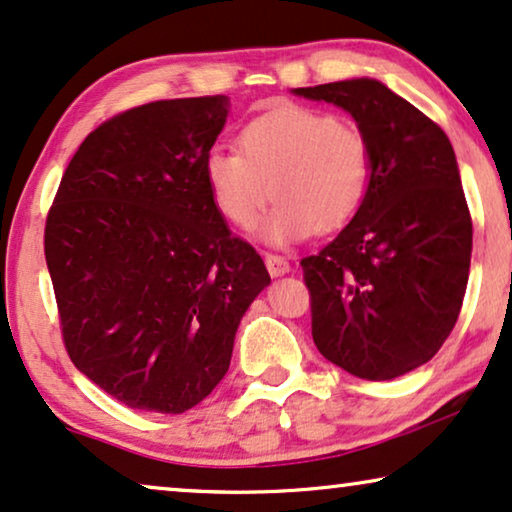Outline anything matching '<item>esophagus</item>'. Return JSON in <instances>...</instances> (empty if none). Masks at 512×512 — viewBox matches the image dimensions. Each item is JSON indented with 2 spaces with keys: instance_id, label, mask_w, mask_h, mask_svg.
<instances>
[{
  "instance_id": "obj_1",
  "label": "esophagus",
  "mask_w": 512,
  "mask_h": 512,
  "mask_svg": "<svg viewBox=\"0 0 512 512\" xmlns=\"http://www.w3.org/2000/svg\"><path fill=\"white\" fill-rule=\"evenodd\" d=\"M265 268L272 277H279V275H286V272L291 270L289 261H286L284 256H277V254H265Z\"/></svg>"
}]
</instances>
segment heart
I'll list each match as a JSON object with an SVG mask.
<instances>
[{
	"label": "heart",
	"instance_id": "1",
	"mask_svg": "<svg viewBox=\"0 0 512 512\" xmlns=\"http://www.w3.org/2000/svg\"><path fill=\"white\" fill-rule=\"evenodd\" d=\"M240 148L216 146L205 177L216 207L237 228L263 223L270 244L331 233L359 212L370 181V146L359 125L326 111L282 104L240 130Z\"/></svg>",
	"mask_w": 512,
	"mask_h": 512
}]
</instances>
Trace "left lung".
Wrapping results in <instances>:
<instances>
[{
	"instance_id": "1",
	"label": "left lung",
	"mask_w": 512,
	"mask_h": 512,
	"mask_svg": "<svg viewBox=\"0 0 512 512\" xmlns=\"http://www.w3.org/2000/svg\"><path fill=\"white\" fill-rule=\"evenodd\" d=\"M338 104L370 146V181L354 219L305 256L312 338L361 380H394L431 361L457 324L473 221L450 139L375 79L296 88Z\"/></svg>"
}]
</instances>
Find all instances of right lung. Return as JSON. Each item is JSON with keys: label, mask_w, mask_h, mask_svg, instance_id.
Wrapping results in <instances>:
<instances>
[{"label": "right lung", "mask_w": 512, "mask_h": 512, "mask_svg": "<svg viewBox=\"0 0 512 512\" xmlns=\"http://www.w3.org/2000/svg\"><path fill=\"white\" fill-rule=\"evenodd\" d=\"M228 100L121 111L83 139L46 216L62 342L132 410L181 415L228 373L242 314L270 284L205 177Z\"/></svg>", "instance_id": "right-lung-1"}]
</instances>
